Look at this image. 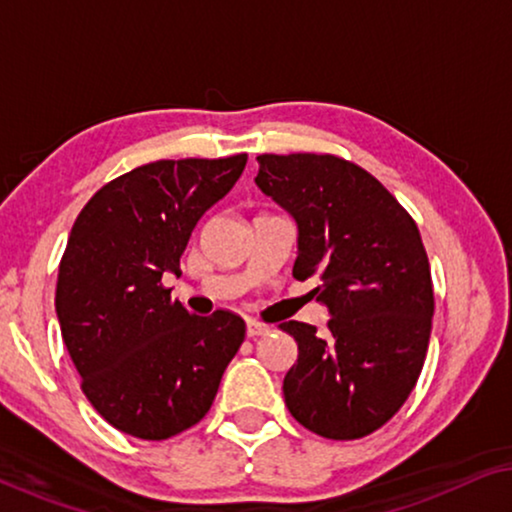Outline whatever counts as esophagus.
<instances>
[{
	"mask_svg": "<svg viewBox=\"0 0 512 512\" xmlns=\"http://www.w3.org/2000/svg\"><path fill=\"white\" fill-rule=\"evenodd\" d=\"M268 331H270V326L261 324V321H249V324H247L249 338H258V335H265Z\"/></svg>",
	"mask_w": 512,
	"mask_h": 512,
	"instance_id": "esophagus-1",
	"label": "esophagus"
}]
</instances>
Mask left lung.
<instances>
[{
	"label": "left lung",
	"mask_w": 512,
	"mask_h": 512,
	"mask_svg": "<svg viewBox=\"0 0 512 512\" xmlns=\"http://www.w3.org/2000/svg\"><path fill=\"white\" fill-rule=\"evenodd\" d=\"M256 184L298 223L293 277L331 312L326 331L279 328L298 342L284 403L317 436L356 440L389 422L422 373L433 282L405 207L356 163L331 153L258 156Z\"/></svg>",
	"instance_id": "left-lung-1"
}]
</instances>
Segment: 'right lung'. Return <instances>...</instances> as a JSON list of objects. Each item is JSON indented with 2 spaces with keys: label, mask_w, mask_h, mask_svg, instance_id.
Returning <instances> with one entry per match:
<instances>
[{
  "label": "right lung",
  "mask_w": 512,
  "mask_h": 512,
  "mask_svg": "<svg viewBox=\"0 0 512 512\" xmlns=\"http://www.w3.org/2000/svg\"><path fill=\"white\" fill-rule=\"evenodd\" d=\"M244 165L247 153L156 160L104 184L76 216L55 312L83 394L128 436L167 440L198 424L244 342L240 314L198 317L163 286Z\"/></svg>",
  "instance_id": "1"
}]
</instances>
